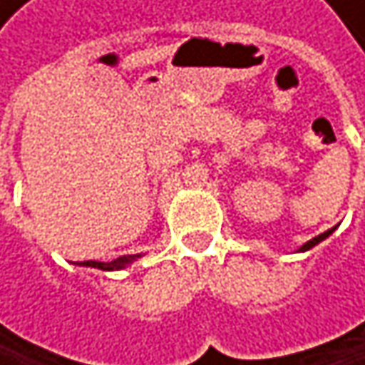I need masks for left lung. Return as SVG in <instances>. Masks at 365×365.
<instances>
[{
    "instance_id": "obj_1",
    "label": "left lung",
    "mask_w": 365,
    "mask_h": 365,
    "mask_svg": "<svg viewBox=\"0 0 365 365\" xmlns=\"http://www.w3.org/2000/svg\"><path fill=\"white\" fill-rule=\"evenodd\" d=\"M334 230H336V226H334V228H329V230H326L324 235H319V237H315V239H311L309 243H304V245L300 247V252H307V250H311V247H315L317 243H322L324 239H328V237H329V235H331V232H334Z\"/></svg>"
}]
</instances>
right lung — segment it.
<instances>
[{
    "label": "right lung",
    "instance_id": "obj_1",
    "mask_svg": "<svg viewBox=\"0 0 365 365\" xmlns=\"http://www.w3.org/2000/svg\"><path fill=\"white\" fill-rule=\"evenodd\" d=\"M139 255H122L113 262H95V259H88V262H80V266H93V268H101V270H118V268H124L126 264H130L133 259H137Z\"/></svg>",
    "mask_w": 365,
    "mask_h": 365
}]
</instances>
